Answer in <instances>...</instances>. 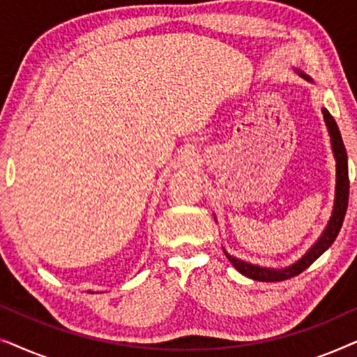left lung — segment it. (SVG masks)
<instances>
[{
	"label": "left lung",
	"mask_w": 357,
	"mask_h": 357,
	"mask_svg": "<svg viewBox=\"0 0 357 357\" xmlns=\"http://www.w3.org/2000/svg\"><path fill=\"white\" fill-rule=\"evenodd\" d=\"M301 76L310 81V77L302 75V73H301ZM324 119L326 121V126H328V131L331 136V148H333L335 159H336L335 208H333V214H331L328 226H326V229L324 231V234H321V237L319 238V241H317L315 245L312 247L299 261L294 263V265L284 268V270H271V268H261V266L252 265V263L237 260L236 257H231L227 252H224L226 253L227 260L231 261L234 268H236L237 271H241L243 276L252 278V280H255V281H265V282H276V281L289 280V278L301 275L302 271L307 270V268H309L312 263H314L317 258H319L321 253L326 250V248L331 247V243H333L335 238L338 237L340 229H341V226H343L346 209H348V199H349L348 154H346V148L343 144V139H341L338 125H336L335 119L330 115V112L326 109H324Z\"/></svg>",
	"instance_id": "obj_1"
}]
</instances>
